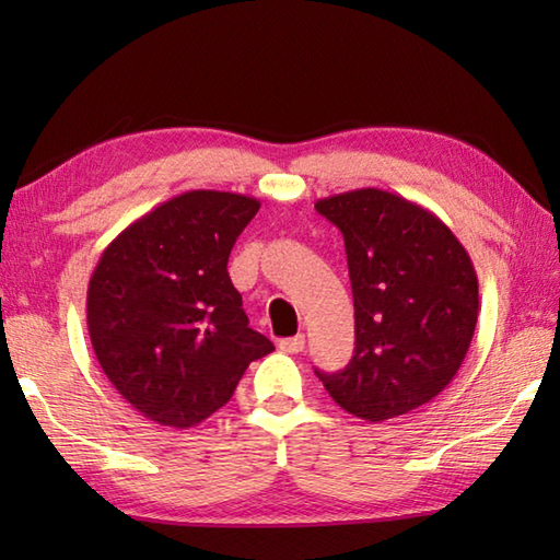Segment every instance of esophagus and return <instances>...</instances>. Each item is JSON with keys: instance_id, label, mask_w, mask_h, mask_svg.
Masks as SVG:
<instances>
[{"instance_id": "1", "label": "esophagus", "mask_w": 560, "mask_h": 560, "mask_svg": "<svg viewBox=\"0 0 560 560\" xmlns=\"http://www.w3.org/2000/svg\"><path fill=\"white\" fill-rule=\"evenodd\" d=\"M279 349L287 351V353H301L305 349V335H295L291 339H281Z\"/></svg>"}]
</instances>
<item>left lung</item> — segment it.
<instances>
[{
  "instance_id": "8db88e82",
  "label": "left lung",
  "mask_w": 560,
  "mask_h": 560,
  "mask_svg": "<svg viewBox=\"0 0 560 560\" xmlns=\"http://www.w3.org/2000/svg\"><path fill=\"white\" fill-rule=\"evenodd\" d=\"M347 245L355 349L319 373L329 397L365 421L423 407L457 375L477 329L479 279L435 213L377 187L319 199Z\"/></svg>"
}]
</instances>
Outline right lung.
<instances>
[{
    "mask_svg": "<svg viewBox=\"0 0 560 560\" xmlns=\"http://www.w3.org/2000/svg\"><path fill=\"white\" fill-rule=\"evenodd\" d=\"M255 197L192 189L129 223L89 281L86 323L115 389L147 419L192 428L273 343L247 327L229 255Z\"/></svg>",
    "mask_w": 560,
    "mask_h": 560,
    "instance_id": "add662e5",
    "label": "right lung"
}]
</instances>
